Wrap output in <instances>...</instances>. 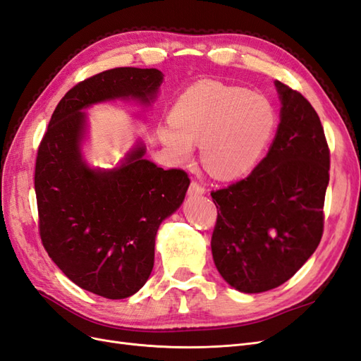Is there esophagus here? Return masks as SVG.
Listing matches in <instances>:
<instances>
[{
	"label": "esophagus",
	"mask_w": 361,
	"mask_h": 361,
	"mask_svg": "<svg viewBox=\"0 0 361 361\" xmlns=\"http://www.w3.org/2000/svg\"><path fill=\"white\" fill-rule=\"evenodd\" d=\"M204 191H206L204 185H202V183L197 182V180H192L191 185H190L188 194H190V195H202V194H204Z\"/></svg>",
	"instance_id": "obj_1"
}]
</instances>
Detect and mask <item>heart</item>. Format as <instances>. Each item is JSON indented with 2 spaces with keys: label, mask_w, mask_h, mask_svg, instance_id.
Masks as SVG:
<instances>
[{
  "label": "heart",
  "mask_w": 361,
  "mask_h": 361,
  "mask_svg": "<svg viewBox=\"0 0 361 361\" xmlns=\"http://www.w3.org/2000/svg\"><path fill=\"white\" fill-rule=\"evenodd\" d=\"M159 137L179 161L202 143L204 167L218 178H238L253 169L274 134L276 106L241 85L203 81L185 90Z\"/></svg>",
  "instance_id": "heart-1"
}]
</instances>
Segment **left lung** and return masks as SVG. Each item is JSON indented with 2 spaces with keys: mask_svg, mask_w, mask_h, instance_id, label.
<instances>
[{
  "mask_svg": "<svg viewBox=\"0 0 361 361\" xmlns=\"http://www.w3.org/2000/svg\"><path fill=\"white\" fill-rule=\"evenodd\" d=\"M281 117L274 143L247 178L211 191L216 223L211 247L216 269L235 289L279 288L318 248L330 180V149L318 113L276 81Z\"/></svg>",
  "mask_w": 361,
  "mask_h": 361,
  "instance_id": "obj_1",
  "label": "left lung"
}]
</instances>
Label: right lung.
Listing matches in <instances>:
<instances>
[{
  "label": "right lung",
  "mask_w": 361,
  "mask_h": 361,
  "mask_svg": "<svg viewBox=\"0 0 361 361\" xmlns=\"http://www.w3.org/2000/svg\"><path fill=\"white\" fill-rule=\"evenodd\" d=\"M161 82L158 69L137 68L110 69L78 82L56 106L37 150L42 244L75 285L110 300L128 298L147 281L158 227L183 202L190 178L143 159V146L116 170L89 169L80 154L81 110L128 96L149 102Z\"/></svg>",
  "instance_id": "obj_1"
}]
</instances>
